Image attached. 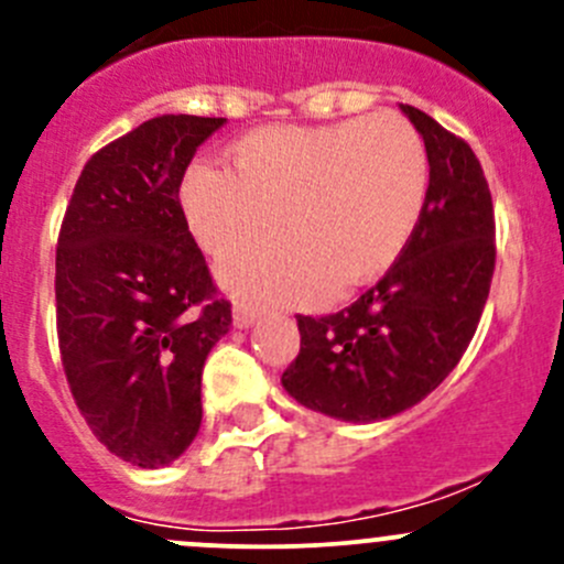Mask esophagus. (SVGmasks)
I'll return each instance as SVG.
<instances>
[{"label": "esophagus", "instance_id": "obj_1", "mask_svg": "<svg viewBox=\"0 0 564 564\" xmlns=\"http://www.w3.org/2000/svg\"><path fill=\"white\" fill-rule=\"evenodd\" d=\"M256 318H259V314L250 308H242V305H235V314H231V322H235L237 329H248L253 327Z\"/></svg>", "mask_w": 564, "mask_h": 564}]
</instances>
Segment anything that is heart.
Segmentation results:
<instances>
[{"instance_id": "obj_1", "label": "heart", "mask_w": 564, "mask_h": 564, "mask_svg": "<svg viewBox=\"0 0 564 564\" xmlns=\"http://www.w3.org/2000/svg\"><path fill=\"white\" fill-rule=\"evenodd\" d=\"M231 169L193 163L180 204L224 289L259 305L346 294L395 264L429 196V155L395 113L329 124H272L229 147Z\"/></svg>"}]
</instances>
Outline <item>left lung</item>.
Listing matches in <instances>:
<instances>
[{"label": "left lung", "mask_w": 564, "mask_h": 564, "mask_svg": "<svg viewBox=\"0 0 564 564\" xmlns=\"http://www.w3.org/2000/svg\"><path fill=\"white\" fill-rule=\"evenodd\" d=\"M429 196L412 240L349 308L297 316L300 355L283 371L289 395L344 423L401 414L440 388L475 335L494 261V204L480 161L464 139L414 106Z\"/></svg>", "instance_id": "left-lung-1"}]
</instances>
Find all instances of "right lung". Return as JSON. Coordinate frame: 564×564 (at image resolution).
Segmentation results:
<instances>
[{
  "label": "right lung",
  "mask_w": 564,
  "mask_h": 564,
  "mask_svg": "<svg viewBox=\"0 0 564 564\" xmlns=\"http://www.w3.org/2000/svg\"><path fill=\"white\" fill-rule=\"evenodd\" d=\"M220 117L163 113L95 152L56 246V335L93 434L141 469L172 464L202 425V371L229 333L180 185Z\"/></svg>",
  "instance_id": "obj_1"
}]
</instances>
